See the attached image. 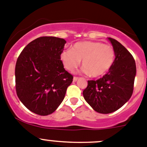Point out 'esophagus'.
Returning <instances> with one entry per match:
<instances>
[{
  "instance_id": "34e87169",
  "label": "esophagus",
  "mask_w": 147,
  "mask_h": 147,
  "mask_svg": "<svg viewBox=\"0 0 147 147\" xmlns=\"http://www.w3.org/2000/svg\"><path fill=\"white\" fill-rule=\"evenodd\" d=\"M78 80V77H74V78H73V81L74 82H76Z\"/></svg>"
}]
</instances>
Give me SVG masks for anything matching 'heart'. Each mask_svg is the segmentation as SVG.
<instances>
[{
	"instance_id": "1",
	"label": "heart",
	"mask_w": 147,
	"mask_h": 147,
	"mask_svg": "<svg viewBox=\"0 0 147 147\" xmlns=\"http://www.w3.org/2000/svg\"><path fill=\"white\" fill-rule=\"evenodd\" d=\"M82 61L83 72L94 78L105 75L113 66L115 51L113 47L100 42H77L69 50L61 54V61L64 67L73 72Z\"/></svg>"
}]
</instances>
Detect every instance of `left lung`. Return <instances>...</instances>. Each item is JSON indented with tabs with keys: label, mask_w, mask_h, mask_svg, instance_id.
<instances>
[{
	"label": "left lung",
	"mask_w": 147,
	"mask_h": 147,
	"mask_svg": "<svg viewBox=\"0 0 147 147\" xmlns=\"http://www.w3.org/2000/svg\"><path fill=\"white\" fill-rule=\"evenodd\" d=\"M115 51V60L109 72L102 78L88 80L83 90L86 101L95 111L111 113L119 109L133 94L136 62L133 55L121 43L108 38Z\"/></svg>",
	"instance_id": "obj_1"
}]
</instances>
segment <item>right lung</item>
Listing matches in <instances>:
<instances>
[{"mask_svg": "<svg viewBox=\"0 0 147 147\" xmlns=\"http://www.w3.org/2000/svg\"><path fill=\"white\" fill-rule=\"evenodd\" d=\"M66 41L42 36L31 42L15 67L16 92L28 110L40 116L53 113L65 96L73 76L64 68L61 54Z\"/></svg>", "mask_w": 147, "mask_h": 147, "instance_id": "add662e5", "label": "right lung"}]
</instances>
